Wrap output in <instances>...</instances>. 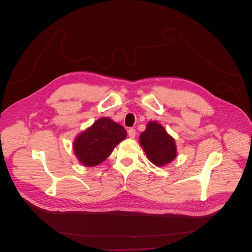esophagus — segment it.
I'll return each instance as SVG.
<instances>
[{
    "label": "esophagus",
    "mask_w": 252,
    "mask_h": 252,
    "mask_svg": "<svg viewBox=\"0 0 252 252\" xmlns=\"http://www.w3.org/2000/svg\"><path fill=\"white\" fill-rule=\"evenodd\" d=\"M136 135H137V132H136L135 129L131 128V129L128 130V136H129L130 139H134L136 137Z\"/></svg>",
    "instance_id": "34e87169"
}]
</instances>
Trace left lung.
<instances>
[{
    "label": "left lung",
    "instance_id": "left-lung-1",
    "mask_svg": "<svg viewBox=\"0 0 252 252\" xmlns=\"http://www.w3.org/2000/svg\"><path fill=\"white\" fill-rule=\"evenodd\" d=\"M140 144L148 160L157 167L168 165L177 157V145L165 128L156 121L147 123L140 135Z\"/></svg>",
    "mask_w": 252,
    "mask_h": 252
}]
</instances>
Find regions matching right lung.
I'll use <instances>...</instances> for the list:
<instances>
[{"label": "right lung", "mask_w": 252, "mask_h": 252, "mask_svg": "<svg viewBox=\"0 0 252 252\" xmlns=\"http://www.w3.org/2000/svg\"><path fill=\"white\" fill-rule=\"evenodd\" d=\"M126 137L127 132L121 125L102 117L74 139L73 152L83 166L94 167L105 161Z\"/></svg>", "instance_id": "add662e5"}]
</instances>
